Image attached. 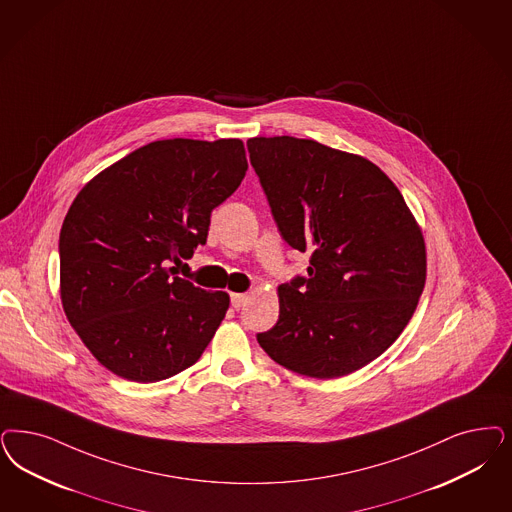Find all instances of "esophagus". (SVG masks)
Listing matches in <instances>:
<instances>
[{
    "label": "esophagus",
    "mask_w": 512,
    "mask_h": 512,
    "mask_svg": "<svg viewBox=\"0 0 512 512\" xmlns=\"http://www.w3.org/2000/svg\"><path fill=\"white\" fill-rule=\"evenodd\" d=\"M247 299H249V295H246V293H230V304L234 308H242L246 304Z\"/></svg>",
    "instance_id": "obj_1"
}]
</instances>
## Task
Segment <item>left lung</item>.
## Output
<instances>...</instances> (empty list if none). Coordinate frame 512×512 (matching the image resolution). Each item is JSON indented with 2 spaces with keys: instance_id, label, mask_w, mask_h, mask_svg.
I'll use <instances>...</instances> for the list:
<instances>
[{
  "instance_id": "left-lung-1",
  "label": "left lung",
  "mask_w": 512,
  "mask_h": 512,
  "mask_svg": "<svg viewBox=\"0 0 512 512\" xmlns=\"http://www.w3.org/2000/svg\"><path fill=\"white\" fill-rule=\"evenodd\" d=\"M251 166L283 240L310 251L308 278L278 287V323L257 340L276 363L331 380L403 333L422 295V229L371 160L314 140L249 138Z\"/></svg>"
}]
</instances>
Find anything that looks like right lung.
I'll list each match as a JSON object with an SVG mask.
<instances>
[{
    "instance_id": "add662e5",
    "label": "right lung",
    "mask_w": 512,
    "mask_h": 512,
    "mask_svg": "<svg viewBox=\"0 0 512 512\" xmlns=\"http://www.w3.org/2000/svg\"><path fill=\"white\" fill-rule=\"evenodd\" d=\"M244 141L160 140L79 191L60 230V300L89 352L132 382L193 367L229 310L225 291L172 276L246 176Z\"/></svg>"
}]
</instances>
